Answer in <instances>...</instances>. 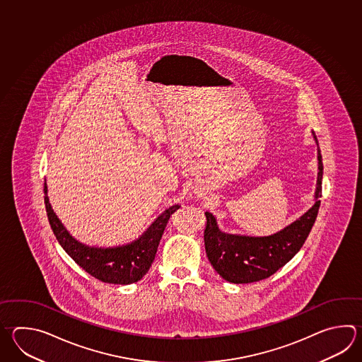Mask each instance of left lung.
<instances>
[{"label": "left lung", "instance_id": "1", "mask_svg": "<svg viewBox=\"0 0 362 362\" xmlns=\"http://www.w3.org/2000/svg\"><path fill=\"white\" fill-rule=\"evenodd\" d=\"M316 139V136H315ZM316 143H318L316 139ZM316 202L299 219L271 236L252 237L224 233L218 228L214 215H206L204 241L207 258L215 271L228 282L250 284L264 280L300 250L317 218L322 193V156L318 148Z\"/></svg>", "mask_w": 362, "mask_h": 362}]
</instances>
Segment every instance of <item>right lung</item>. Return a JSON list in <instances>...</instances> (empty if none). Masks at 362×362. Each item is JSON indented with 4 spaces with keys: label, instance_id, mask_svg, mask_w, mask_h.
Instances as JSON below:
<instances>
[{
    "label": "right lung",
    "instance_id": "1",
    "mask_svg": "<svg viewBox=\"0 0 362 362\" xmlns=\"http://www.w3.org/2000/svg\"><path fill=\"white\" fill-rule=\"evenodd\" d=\"M44 192L47 219L60 246L83 271L95 277L96 280L115 285L133 284L141 280L148 272L155 259L156 251L169 221L170 215L179 209V205L166 209L148 227L147 230L132 244L105 249L90 247L74 240L58 219L49 202L46 183Z\"/></svg>",
    "mask_w": 362,
    "mask_h": 362
}]
</instances>
